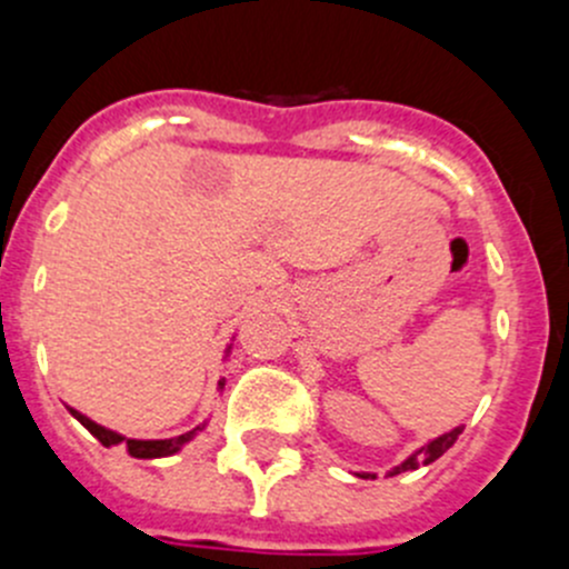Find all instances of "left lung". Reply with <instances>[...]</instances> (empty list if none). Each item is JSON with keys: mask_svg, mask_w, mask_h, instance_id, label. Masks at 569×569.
<instances>
[{"mask_svg": "<svg viewBox=\"0 0 569 569\" xmlns=\"http://www.w3.org/2000/svg\"><path fill=\"white\" fill-rule=\"evenodd\" d=\"M462 429L465 427H457V429H451V432L440 435V438L429 440L427 446H421V449H418V451H412V455L407 457L405 462L396 465V468L388 470V476L405 473V470H416V468H421V465H429V462L438 460V457H443L446 451H449L451 446L457 443V438H460V435H462ZM358 476H360V479H377L375 473H358Z\"/></svg>", "mask_w": 569, "mask_h": 569, "instance_id": "8db88e82", "label": "left lung"}]
</instances>
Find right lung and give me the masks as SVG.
<instances>
[{
	"instance_id": "obj_1",
	"label": "right lung",
	"mask_w": 569,
	"mask_h": 569,
	"mask_svg": "<svg viewBox=\"0 0 569 569\" xmlns=\"http://www.w3.org/2000/svg\"><path fill=\"white\" fill-rule=\"evenodd\" d=\"M228 352H231V347H228ZM217 388H220V391H222V388H226V380L217 382ZM68 410H71V416L77 418V421L82 423V427L88 429V432L93 435V438H99L101 446H107V449H109V446L123 443L126 451H129L131 457H137V460H157V457L176 455V451H181L183 446H187L189 440L194 438V435L203 432V429H206V421H203V423H198V427H194V429H189V432L178 435V438H168V440H134V438H126V435H120V432H112V429L101 427V423L90 421V418L84 416V412L73 410V407H68Z\"/></svg>"
}]
</instances>
